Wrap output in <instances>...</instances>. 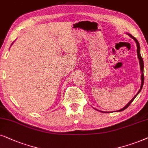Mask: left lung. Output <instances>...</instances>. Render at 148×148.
Returning a JSON list of instances; mask_svg holds the SVG:
<instances>
[{"instance_id": "8db88e82", "label": "left lung", "mask_w": 148, "mask_h": 148, "mask_svg": "<svg viewBox=\"0 0 148 148\" xmlns=\"http://www.w3.org/2000/svg\"><path fill=\"white\" fill-rule=\"evenodd\" d=\"M129 34V36L130 37H131L136 42V45H137V57H138V59L139 60V64H140V70H141V87H140V89H139V90L138 91V92H137V94L135 95V96H134V97L132 99L131 101H130L129 103H128L127 105H126L125 107H124L123 108H122V109L118 110V111L116 112H121V111H123V110H125V109H127V108L129 107V106H130V104H131L132 103V101H133L134 99H135V98L137 97V95H138L139 92H140L141 88H142L143 87V82H144V75H143V68H144V65H143V59L142 58H141V54H140V46H139V43L138 42V40L136 39L135 37H133V36H132L131 34ZM101 112V111H100Z\"/></svg>"}]
</instances>
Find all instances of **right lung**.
<instances>
[{"label": "right lung", "instance_id": "obj_1", "mask_svg": "<svg viewBox=\"0 0 148 148\" xmlns=\"http://www.w3.org/2000/svg\"><path fill=\"white\" fill-rule=\"evenodd\" d=\"M13 43H12V44H13ZM12 44H11V45H12Z\"/></svg>", "mask_w": 148, "mask_h": 148}]
</instances>
